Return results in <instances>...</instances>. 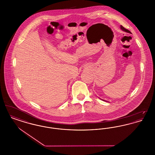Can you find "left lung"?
<instances>
[{
    "instance_id": "8db88e82",
    "label": "left lung",
    "mask_w": 155,
    "mask_h": 155,
    "mask_svg": "<svg viewBox=\"0 0 155 155\" xmlns=\"http://www.w3.org/2000/svg\"><path fill=\"white\" fill-rule=\"evenodd\" d=\"M120 28H121V29L123 30V31H124L125 32H128V33H131V32L129 31L128 30H127V29H125L124 27H123L122 25H121L120 26Z\"/></svg>"
}]
</instances>
